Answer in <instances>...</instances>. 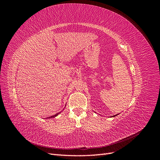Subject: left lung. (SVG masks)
<instances>
[{
  "label": "left lung",
  "mask_w": 160,
  "mask_h": 160,
  "mask_svg": "<svg viewBox=\"0 0 160 160\" xmlns=\"http://www.w3.org/2000/svg\"><path fill=\"white\" fill-rule=\"evenodd\" d=\"M118 115H119V114H116V115H113V116H111V118H113V117H115V116H117Z\"/></svg>",
  "instance_id": "8db88e82"
}]
</instances>
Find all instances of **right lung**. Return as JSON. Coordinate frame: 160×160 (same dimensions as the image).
<instances>
[{
	"instance_id": "obj_1",
	"label": "right lung",
	"mask_w": 160,
	"mask_h": 160,
	"mask_svg": "<svg viewBox=\"0 0 160 160\" xmlns=\"http://www.w3.org/2000/svg\"><path fill=\"white\" fill-rule=\"evenodd\" d=\"M60 113V112L59 113H56L55 115H52V116H51V117H49V118H47V119L48 118V119H49V118H55L56 116H57L58 115H59Z\"/></svg>"
}]
</instances>
